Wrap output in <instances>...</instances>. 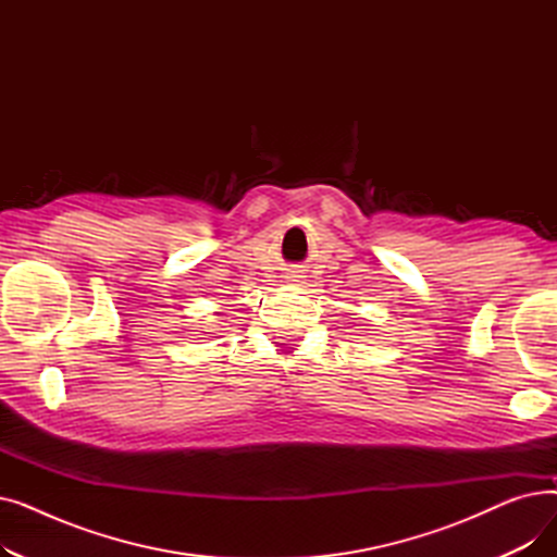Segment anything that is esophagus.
<instances>
[{"instance_id": "1", "label": "esophagus", "mask_w": 557, "mask_h": 557, "mask_svg": "<svg viewBox=\"0 0 557 557\" xmlns=\"http://www.w3.org/2000/svg\"><path fill=\"white\" fill-rule=\"evenodd\" d=\"M286 282H288V284H296V286H300V284H305V275H302L300 271H290V273L286 275Z\"/></svg>"}]
</instances>
